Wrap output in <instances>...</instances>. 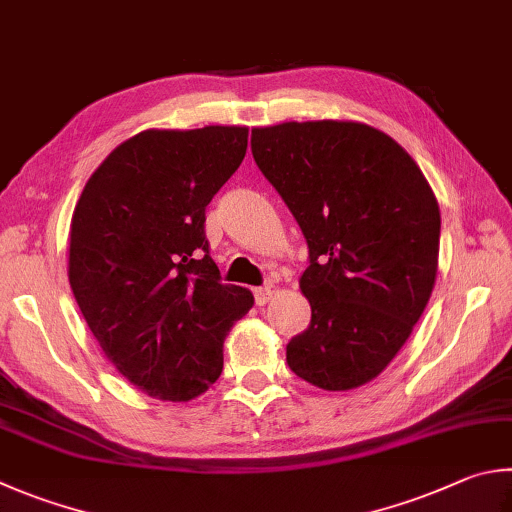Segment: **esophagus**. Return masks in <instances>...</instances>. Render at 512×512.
<instances>
[{
    "label": "esophagus",
    "instance_id": "34e87169",
    "mask_svg": "<svg viewBox=\"0 0 512 512\" xmlns=\"http://www.w3.org/2000/svg\"><path fill=\"white\" fill-rule=\"evenodd\" d=\"M271 297H273V286H259V288H255V302L259 306H264L268 300H271Z\"/></svg>",
    "mask_w": 512,
    "mask_h": 512
}]
</instances>
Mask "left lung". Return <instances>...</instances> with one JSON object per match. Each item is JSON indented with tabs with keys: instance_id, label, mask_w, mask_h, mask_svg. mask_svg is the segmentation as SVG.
Instances as JSON below:
<instances>
[{
	"instance_id": "obj_1",
	"label": "left lung",
	"mask_w": 512,
	"mask_h": 512,
	"mask_svg": "<svg viewBox=\"0 0 512 512\" xmlns=\"http://www.w3.org/2000/svg\"><path fill=\"white\" fill-rule=\"evenodd\" d=\"M250 150L309 246V329L286 345L295 376L329 392L374 380L410 338L439 266L441 212L392 136L351 120L255 127Z\"/></svg>"
}]
</instances>
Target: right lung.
Segmentation results:
<instances>
[{"label":"right lung","mask_w":512,"mask_h":512,"mask_svg":"<svg viewBox=\"0 0 512 512\" xmlns=\"http://www.w3.org/2000/svg\"><path fill=\"white\" fill-rule=\"evenodd\" d=\"M248 129H147L120 143L76 203L69 282L105 356L161 401H192L224 369L253 293L221 284L206 206L246 156Z\"/></svg>","instance_id":"1"}]
</instances>
